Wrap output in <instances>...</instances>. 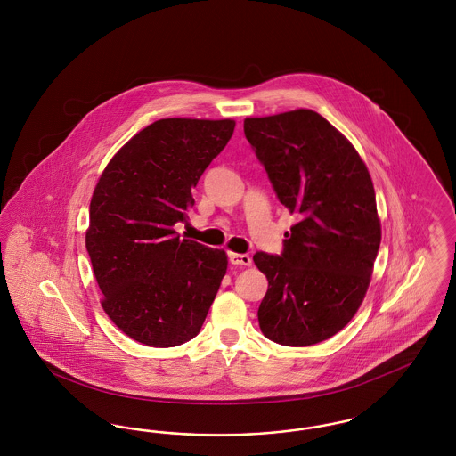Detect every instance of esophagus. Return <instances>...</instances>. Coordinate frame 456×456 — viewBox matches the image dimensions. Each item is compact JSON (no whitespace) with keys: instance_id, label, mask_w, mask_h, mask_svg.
<instances>
[{"instance_id":"esophagus-1","label":"esophagus","mask_w":456,"mask_h":456,"mask_svg":"<svg viewBox=\"0 0 456 456\" xmlns=\"http://www.w3.org/2000/svg\"><path fill=\"white\" fill-rule=\"evenodd\" d=\"M229 261L232 265H239V266H249L251 265L249 255H240V253H231L229 255Z\"/></svg>"}]
</instances>
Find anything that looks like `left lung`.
<instances>
[{
	"label": "left lung",
	"mask_w": 456,
	"mask_h": 456,
	"mask_svg": "<svg viewBox=\"0 0 456 456\" xmlns=\"http://www.w3.org/2000/svg\"><path fill=\"white\" fill-rule=\"evenodd\" d=\"M244 134L277 198L299 218L282 255L253 256L268 279L261 331L289 347L320 344L357 313L378 256L381 224L368 167L311 109L246 118Z\"/></svg>",
	"instance_id": "left-lung-1"
}]
</instances>
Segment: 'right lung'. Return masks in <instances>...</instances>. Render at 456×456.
<instances>
[{"label":"right lung","mask_w":456,"mask_h":456,"mask_svg":"<svg viewBox=\"0 0 456 456\" xmlns=\"http://www.w3.org/2000/svg\"><path fill=\"white\" fill-rule=\"evenodd\" d=\"M232 119H159L136 133L101 175L86 246L102 307L130 338L175 347L198 335L227 272V255L191 239L193 188L234 133Z\"/></svg>","instance_id":"1"}]
</instances>
